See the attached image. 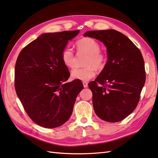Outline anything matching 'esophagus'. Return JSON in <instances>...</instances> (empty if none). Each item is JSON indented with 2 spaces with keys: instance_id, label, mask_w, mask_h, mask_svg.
I'll return each instance as SVG.
<instances>
[{
  "instance_id": "1",
  "label": "esophagus",
  "mask_w": 158,
  "mask_h": 158,
  "mask_svg": "<svg viewBox=\"0 0 158 158\" xmlns=\"http://www.w3.org/2000/svg\"><path fill=\"white\" fill-rule=\"evenodd\" d=\"M82 84H83V86H84L85 88H87L88 87V83L87 82H83Z\"/></svg>"
}]
</instances>
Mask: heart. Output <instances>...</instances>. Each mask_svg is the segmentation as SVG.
<instances>
[{
    "mask_svg": "<svg viewBox=\"0 0 158 158\" xmlns=\"http://www.w3.org/2000/svg\"><path fill=\"white\" fill-rule=\"evenodd\" d=\"M78 53L87 54L83 68H76L72 70L71 76L73 79L82 81H88L96 76V69L100 70L105 67L106 62V56L100 51V45L94 38L86 37L78 40L76 43ZM61 60L64 66L73 68L75 64L76 57L74 52L70 47H65L61 52Z\"/></svg>",
    "mask_w": 158,
    "mask_h": 158,
    "instance_id": "obj_1",
    "label": "heart"
}]
</instances>
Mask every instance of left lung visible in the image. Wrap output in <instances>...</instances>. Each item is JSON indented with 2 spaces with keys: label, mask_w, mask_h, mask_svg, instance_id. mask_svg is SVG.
Instances as JSON below:
<instances>
[{
  "label": "left lung",
  "mask_w": 158,
  "mask_h": 158,
  "mask_svg": "<svg viewBox=\"0 0 158 158\" xmlns=\"http://www.w3.org/2000/svg\"><path fill=\"white\" fill-rule=\"evenodd\" d=\"M84 36L100 40L107 49L105 67L88 84L95 113L109 123L123 120L136 108L145 83L142 53L129 38L115 29L89 31Z\"/></svg>",
  "instance_id": "obj_1"
}]
</instances>
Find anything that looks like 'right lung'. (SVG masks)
<instances>
[{"label":"right lung","mask_w":158,"mask_h":158,"mask_svg":"<svg viewBox=\"0 0 158 158\" xmlns=\"http://www.w3.org/2000/svg\"><path fill=\"white\" fill-rule=\"evenodd\" d=\"M80 32L47 33L25 46L15 65L14 85L18 97L31 120L44 128H56L69 120L83 89L82 82L69 78L61 60L68 40Z\"/></svg>","instance_id":"obj_1"}]
</instances>
